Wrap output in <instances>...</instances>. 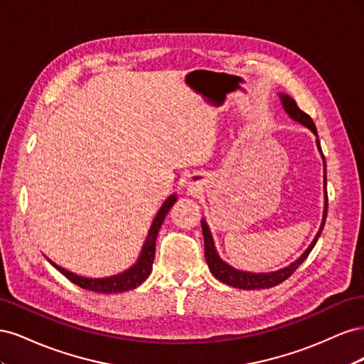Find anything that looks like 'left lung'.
Instances as JSON below:
<instances>
[{
    "mask_svg": "<svg viewBox=\"0 0 364 364\" xmlns=\"http://www.w3.org/2000/svg\"><path fill=\"white\" fill-rule=\"evenodd\" d=\"M281 100H282V105H284V109L285 112H287L293 119L299 121L301 124H304L305 127L310 129L313 134L317 136V130H316V126L313 123L311 117L305 114L304 111H301L299 107H297L296 102L293 100L291 97L285 95V94H281ZM317 147L318 150H321L322 153V149H321V142H318L317 139ZM322 158H323V153H322ZM323 167H325V185H326V165H325V158H323ZM326 213H328V194H326V186H325V209H323V222L321 225V229H318L317 235L314 237L313 243L308 246V249L302 253V255L297 258L294 262H291L289 267H284L281 270H277V272H270V273H250V272H241V270H237L234 267H230L229 264H226L225 261H222V258L218 257V253L215 252V247H214V241H213V235L211 232H209L208 229V225L205 220H202V230H203V240H205V258H206V262L209 266V270H211V273L214 274V277L222 281L228 285H230V287H237V289H241V290H259V289H272L274 287V285H278L281 282H284L285 279H289L293 272L301 266V264L306 259V257L310 255V252L313 250V247L316 246L317 243V238L321 237L322 230H323V225H325V220H326Z\"/></svg>",
    "mask_w": 364,
    "mask_h": 364,
    "instance_id": "8db88e82",
    "label": "left lung"
}]
</instances>
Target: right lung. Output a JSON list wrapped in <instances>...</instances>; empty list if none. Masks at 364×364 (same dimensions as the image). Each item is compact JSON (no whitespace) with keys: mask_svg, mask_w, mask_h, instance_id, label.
<instances>
[{"mask_svg":"<svg viewBox=\"0 0 364 364\" xmlns=\"http://www.w3.org/2000/svg\"><path fill=\"white\" fill-rule=\"evenodd\" d=\"M176 202V196H170L162 208L159 209V213L156 214L155 220H153V225L149 230L147 240L144 243V247H142L141 257L138 258L135 266H132L129 270L117 274V277L111 278H102V279H90V278H82L79 274H74L68 270H65L59 267L58 264L51 262L54 267H56L62 274H65L71 282H74L79 287L90 290V291H97V293H119V291H127L138 287L142 282H144L153 267V261H155V250H156V237L159 232V228L164 222L165 215L170 211V208Z\"/></svg>","mask_w":364,"mask_h":364,"instance_id":"obj_1","label":"right lung"}]
</instances>
